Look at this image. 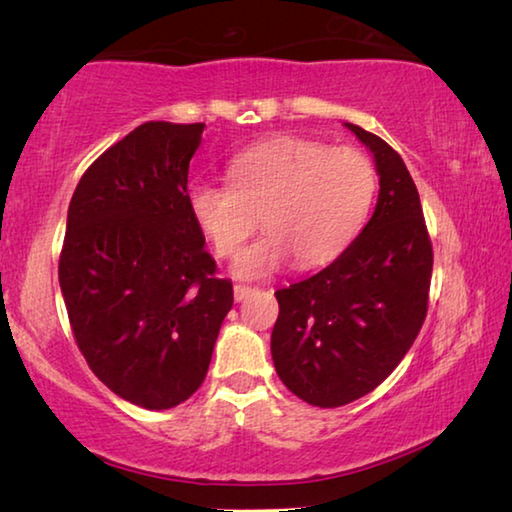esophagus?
I'll use <instances>...</instances> for the list:
<instances>
[{
	"mask_svg": "<svg viewBox=\"0 0 512 512\" xmlns=\"http://www.w3.org/2000/svg\"><path fill=\"white\" fill-rule=\"evenodd\" d=\"M250 293H253V289L250 287H246V284H235V300L237 302H241V300H246Z\"/></svg>",
	"mask_w": 512,
	"mask_h": 512,
	"instance_id": "esophagus-1",
	"label": "esophagus"
}]
</instances>
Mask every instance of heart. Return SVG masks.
<instances>
[{
    "instance_id": "obj_1",
    "label": "heart",
    "mask_w": 512,
    "mask_h": 512,
    "mask_svg": "<svg viewBox=\"0 0 512 512\" xmlns=\"http://www.w3.org/2000/svg\"><path fill=\"white\" fill-rule=\"evenodd\" d=\"M228 176L230 185H189L187 207L221 257L237 253L259 216L266 232L232 264L241 280L273 275L291 257L311 268L343 253L366 223L377 189L375 167L361 151L305 137L250 146L230 160Z\"/></svg>"
}]
</instances>
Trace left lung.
<instances>
[{
	"label": "left lung",
	"mask_w": 512,
	"mask_h": 512,
	"mask_svg": "<svg viewBox=\"0 0 512 512\" xmlns=\"http://www.w3.org/2000/svg\"><path fill=\"white\" fill-rule=\"evenodd\" d=\"M375 160L379 196L359 237L316 275L275 291L277 377L320 409L350 404L404 359L427 316L433 250L418 189L381 137L345 124Z\"/></svg>",
	"instance_id": "obj_1"
}]
</instances>
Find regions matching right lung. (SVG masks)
Wrapping results in <instances>:
<instances>
[{"label": "right lung", "mask_w": 512, "mask_h": 512, "mask_svg": "<svg viewBox=\"0 0 512 512\" xmlns=\"http://www.w3.org/2000/svg\"><path fill=\"white\" fill-rule=\"evenodd\" d=\"M203 131L137 126L90 164L67 210L58 280L74 339L112 393L149 411L198 391L232 309L187 207Z\"/></svg>", "instance_id": "1"}]
</instances>
